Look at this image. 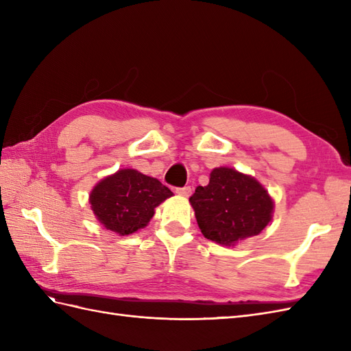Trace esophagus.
Returning a JSON list of instances; mask_svg holds the SVG:
<instances>
[{
  "label": "esophagus",
  "instance_id": "1",
  "mask_svg": "<svg viewBox=\"0 0 351 351\" xmlns=\"http://www.w3.org/2000/svg\"><path fill=\"white\" fill-rule=\"evenodd\" d=\"M176 193H177V195H180V196L189 197L190 195H192V189H190L189 186H184V187H177V189H176Z\"/></svg>",
  "mask_w": 351,
  "mask_h": 351
}]
</instances>
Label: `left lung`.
I'll list each match as a JSON object with an SVG mask.
<instances>
[{
    "label": "left lung",
    "instance_id": "1",
    "mask_svg": "<svg viewBox=\"0 0 351 351\" xmlns=\"http://www.w3.org/2000/svg\"><path fill=\"white\" fill-rule=\"evenodd\" d=\"M197 226L206 239L231 246L258 236L272 217L274 202L256 180L232 168H215L209 184L190 196Z\"/></svg>",
    "mask_w": 351,
    "mask_h": 351
}]
</instances>
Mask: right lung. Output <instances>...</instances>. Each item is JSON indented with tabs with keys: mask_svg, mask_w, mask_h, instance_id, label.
<instances>
[{
	"mask_svg": "<svg viewBox=\"0 0 351 351\" xmlns=\"http://www.w3.org/2000/svg\"><path fill=\"white\" fill-rule=\"evenodd\" d=\"M169 196L173 192L159 180L136 169H120L92 190L90 205L105 228L127 236L143 228Z\"/></svg>",
	"mask_w": 351,
	"mask_h": 351,
	"instance_id": "obj_1",
	"label": "right lung"
}]
</instances>
